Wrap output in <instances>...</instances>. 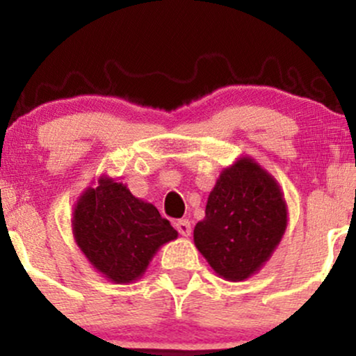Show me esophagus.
<instances>
[{"label": "esophagus", "instance_id": "esophagus-1", "mask_svg": "<svg viewBox=\"0 0 356 356\" xmlns=\"http://www.w3.org/2000/svg\"><path fill=\"white\" fill-rule=\"evenodd\" d=\"M175 229L179 231V234L191 236L192 226H191V222L187 219H181V220H177V222H175Z\"/></svg>", "mask_w": 356, "mask_h": 356}]
</instances>
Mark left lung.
Wrapping results in <instances>:
<instances>
[{
  "mask_svg": "<svg viewBox=\"0 0 356 356\" xmlns=\"http://www.w3.org/2000/svg\"><path fill=\"white\" fill-rule=\"evenodd\" d=\"M284 229L286 202L275 179L241 159L216 182L194 243L219 276L243 281L266 263Z\"/></svg>",
  "mask_w": 356,
  "mask_h": 356,
  "instance_id": "obj_1",
  "label": "left lung"
}]
</instances>
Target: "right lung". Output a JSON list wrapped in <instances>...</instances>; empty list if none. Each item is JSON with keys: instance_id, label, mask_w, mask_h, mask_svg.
<instances>
[{"instance_id": "right-lung-1", "label": "right lung", "mask_w": 356, "mask_h": 356, "mask_svg": "<svg viewBox=\"0 0 356 356\" xmlns=\"http://www.w3.org/2000/svg\"><path fill=\"white\" fill-rule=\"evenodd\" d=\"M76 244L105 277L130 283L144 275L159 248L177 231L152 204L134 197L124 184L100 179L76 204L73 216Z\"/></svg>"}]
</instances>
